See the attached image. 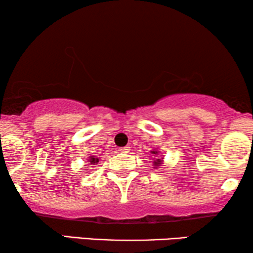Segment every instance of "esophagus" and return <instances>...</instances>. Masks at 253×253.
Wrapping results in <instances>:
<instances>
[{"label": "esophagus", "instance_id": "34e87169", "mask_svg": "<svg viewBox=\"0 0 253 253\" xmlns=\"http://www.w3.org/2000/svg\"><path fill=\"white\" fill-rule=\"evenodd\" d=\"M121 153H127V152L130 151V147L129 146H126V147H121L119 150Z\"/></svg>", "mask_w": 253, "mask_h": 253}]
</instances>
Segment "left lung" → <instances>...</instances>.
I'll list each match as a JSON object with an SVG mask.
<instances>
[{
  "label": "left lung",
  "mask_w": 253,
  "mask_h": 253,
  "mask_svg": "<svg viewBox=\"0 0 253 253\" xmlns=\"http://www.w3.org/2000/svg\"><path fill=\"white\" fill-rule=\"evenodd\" d=\"M151 153L154 155V157H157V155L159 154V151L158 150H152L151 151ZM153 165H154V168H158L159 166H161L162 164H164V160H162V159H159V158H157V159H153Z\"/></svg>",
  "instance_id": "8db88e82"
}]
</instances>
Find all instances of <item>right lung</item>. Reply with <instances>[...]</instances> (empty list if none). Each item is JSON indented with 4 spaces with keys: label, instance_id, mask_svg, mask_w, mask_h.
<instances>
[{
    "label": "right lung",
    "instance_id": "add662e5",
    "mask_svg": "<svg viewBox=\"0 0 253 253\" xmlns=\"http://www.w3.org/2000/svg\"><path fill=\"white\" fill-rule=\"evenodd\" d=\"M99 162V158L98 157H93V155H89L87 158V162L86 165H96Z\"/></svg>",
    "mask_w": 253,
    "mask_h": 253
}]
</instances>
